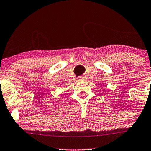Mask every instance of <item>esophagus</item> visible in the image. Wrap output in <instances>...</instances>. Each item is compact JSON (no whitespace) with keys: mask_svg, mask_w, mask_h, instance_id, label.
<instances>
[{"mask_svg":"<svg viewBox=\"0 0 151 151\" xmlns=\"http://www.w3.org/2000/svg\"><path fill=\"white\" fill-rule=\"evenodd\" d=\"M86 77H79L78 79H77V80L78 81H84L86 80Z\"/></svg>","mask_w":151,"mask_h":151,"instance_id":"esophagus-1","label":"esophagus"}]
</instances>
